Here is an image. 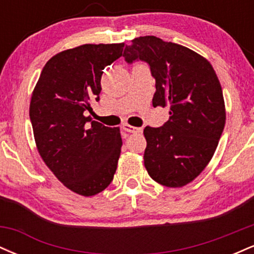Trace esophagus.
Returning a JSON list of instances; mask_svg holds the SVG:
<instances>
[{
  "label": "esophagus",
  "mask_w": 254,
  "mask_h": 254,
  "mask_svg": "<svg viewBox=\"0 0 254 254\" xmlns=\"http://www.w3.org/2000/svg\"><path fill=\"white\" fill-rule=\"evenodd\" d=\"M123 130L125 132H130V133H139L142 131L141 127H131L129 124H124L123 125Z\"/></svg>",
  "instance_id": "esophagus-1"
}]
</instances>
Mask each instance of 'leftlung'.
<instances>
[{"label":"left lung","mask_w":254,"mask_h":254,"mask_svg":"<svg viewBox=\"0 0 254 254\" xmlns=\"http://www.w3.org/2000/svg\"><path fill=\"white\" fill-rule=\"evenodd\" d=\"M123 57L127 64L149 65L153 106L171 107L162 127L143 131L148 174L167 188H182L202 173L223 132L226 110L216 72L200 55L154 36L135 38Z\"/></svg>","instance_id":"left-lung-1"}]
</instances>
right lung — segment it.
Wrapping results in <instances>:
<instances>
[{"label": "right lung", "instance_id": "1", "mask_svg": "<svg viewBox=\"0 0 254 254\" xmlns=\"http://www.w3.org/2000/svg\"><path fill=\"white\" fill-rule=\"evenodd\" d=\"M124 43L84 44L48 61L33 90L30 119L40 156L60 182L94 196L113 180L123 142L118 127L87 117L99 100L105 66L123 56Z\"/></svg>", "mask_w": 254, "mask_h": 254}]
</instances>
